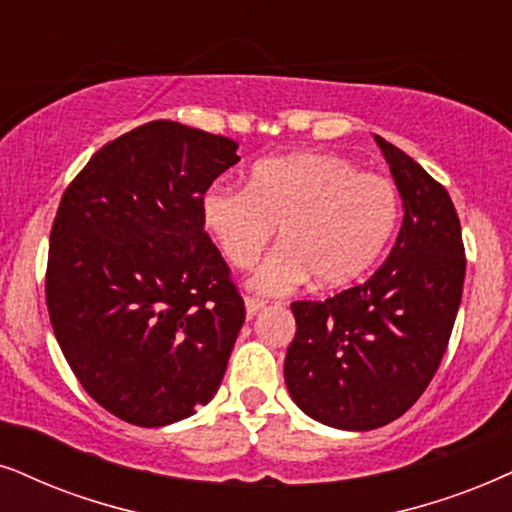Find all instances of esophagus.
Returning <instances> with one entry per match:
<instances>
[{"label":"esophagus","instance_id":"1","mask_svg":"<svg viewBox=\"0 0 512 512\" xmlns=\"http://www.w3.org/2000/svg\"><path fill=\"white\" fill-rule=\"evenodd\" d=\"M264 309V302L257 300V297H245V314H248V319H252L257 312H262Z\"/></svg>","mask_w":512,"mask_h":512}]
</instances>
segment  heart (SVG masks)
Wrapping results in <instances>:
<instances>
[{"label":"heart","mask_w":512,"mask_h":512,"mask_svg":"<svg viewBox=\"0 0 512 512\" xmlns=\"http://www.w3.org/2000/svg\"><path fill=\"white\" fill-rule=\"evenodd\" d=\"M399 215L390 179L359 172L333 153H295L252 167L248 186L217 184L200 219L231 267L260 260L278 226V248L250 286L283 295L312 278L316 288L354 283L378 262Z\"/></svg>","instance_id":"heart-1"}]
</instances>
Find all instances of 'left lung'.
<instances>
[{"instance_id": "1", "label": "left lung", "mask_w": 512, "mask_h": 512, "mask_svg": "<svg viewBox=\"0 0 512 512\" xmlns=\"http://www.w3.org/2000/svg\"><path fill=\"white\" fill-rule=\"evenodd\" d=\"M404 205L383 267L323 302H293L290 397L328 428H383L437 373L463 295L461 222L449 193L411 155L375 134Z\"/></svg>"}]
</instances>
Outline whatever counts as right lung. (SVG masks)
I'll list each match as a JSON object with an SVG mask.
<instances>
[{"label": "right lung", "mask_w": 512, "mask_h": 512, "mask_svg": "<svg viewBox=\"0 0 512 512\" xmlns=\"http://www.w3.org/2000/svg\"><path fill=\"white\" fill-rule=\"evenodd\" d=\"M238 144L153 120L92 155L51 226L47 307L63 357L113 416L163 428L215 397L245 307L200 200Z\"/></svg>", "instance_id": "right-lung-1"}]
</instances>
